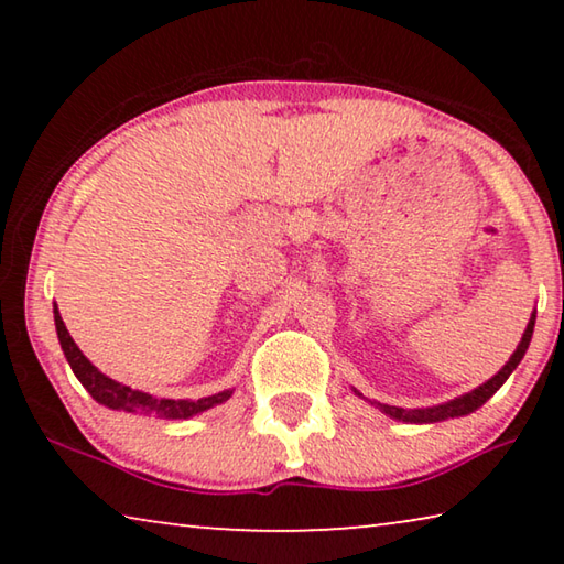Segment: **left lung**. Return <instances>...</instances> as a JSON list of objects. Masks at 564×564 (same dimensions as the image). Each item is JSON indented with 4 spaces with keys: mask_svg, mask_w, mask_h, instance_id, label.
I'll use <instances>...</instances> for the list:
<instances>
[{
    "mask_svg": "<svg viewBox=\"0 0 564 564\" xmlns=\"http://www.w3.org/2000/svg\"><path fill=\"white\" fill-rule=\"evenodd\" d=\"M532 330H534V311H532L528 328H524L522 338H520V343H518V348H514L510 360L505 362V366H502V368L498 370V373H495L490 380H485L482 386H477L475 390H470V393L457 395V398H453V400H447V403L431 405V408H395V405L376 403V400H368V403L376 405V408L380 410V413H386L388 417L400 420V423H415V425L441 423V420H447V417L470 415V413H475L477 408H482L485 403H488V400L502 388L505 380H508V378L512 376V370L520 366V360L524 358V352H528V348H530ZM356 393H358V390H356ZM358 395H360V393H358Z\"/></svg>",
    "mask_w": 564,
    "mask_h": 564,
    "instance_id": "obj_1",
    "label": "left lung"
}]
</instances>
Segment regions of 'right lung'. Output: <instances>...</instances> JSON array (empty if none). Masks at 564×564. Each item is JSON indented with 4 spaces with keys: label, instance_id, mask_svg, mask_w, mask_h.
I'll use <instances>...</instances> for the list:
<instances>
[{
    "label": "right lung",
    "instance_id": "right-lung-1",
    "mask_svg": "<svg viewBox=\"0 0 564 564\" xmlns=\"http://www.w3.org/2000/svg\"><path fill=\"white\" fill-rule=\"evenodd\" d=\"M54 326H56V336H59L64 358L72 366L74 376L79 378V383L87 388V393L97 400L99 405L109 410H121V413H137V415H154V417H166V420H186L204 413L208 408L226 403V400L234 395V388L221 390V393L208 395V398H198V400L156 398V395L144 393V390H133L129 386L119 383V380L104 376L101 370L94 366L87 356H84L79 346L74 343V338L69 336V330H66L56 303H54Z\"/></svg>",
    "mask_w": 564,
    "mask_h": 564
}]
</instances>
